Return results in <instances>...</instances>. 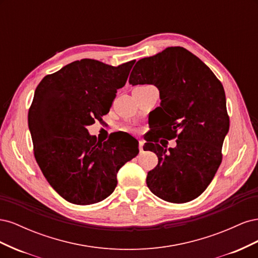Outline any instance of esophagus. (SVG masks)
<instances>
[{
  "label": "esophagus",
  "instance_id": "1",
  "mask_svg": "<svg viewBox=\"0 0 258 258\" xmlns=\"http://www.w3.org/2000/svg\"><path fill=\"white\" fill-rule=\"evenodd\" d=\"M143 145H144V141L143 140H140L139 141V150H140V152H143Z\"/></svg>",
  "mask_w": 258,
  "mask_h": 258
}]
</instances>
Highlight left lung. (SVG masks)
<instances>
[{
  "label": "left lung",
  "instance_id": "left-lung-1",
  "mask_svg": "<svg viewBox=\"0 0 258 258\" xmlns=\"http://www.w3.org/2000/svg\"><path fill=\"white\" fill-rule=\"evenodd\" d=\"M132 86L152 84L159 90L156 132L176 138L167 150L151 136L146 148L158 157L146 184L160 199L184 204L199 197L222 162L229 116L222 83L198 57L183 47H168L139 60L130 74Z\"/></svg>",
  "mask_w": 258,
  "mask_h": 258
}]
</instances>
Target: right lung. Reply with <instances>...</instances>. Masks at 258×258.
I'll return each mask as SVG.
<instances>
[{
  "mask_svg": "<svg viewBox=\"0 0 258 258\" xmlns=\"http://www.w3.org/2000/svg\"><path fill=\"white\" fill-rule=\"evenodd\" d=\"M135 62L112 67L77 60L46 75L35 89L28 115L34 157L50 186L71 204L107 198L118 170L139 154L137 140L129 135L101 143L87 130L110 111Z\"/></svg>",
  "mask_w": 258,
  "mask_h": 258,
  "instance_id": "obj_1",
  "label": "right lung"
}]
</instances>
